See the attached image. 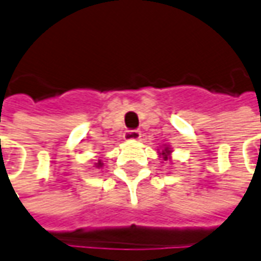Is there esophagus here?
I'll list each match as a JSON object with an SVG mask.
<instances>
[{
	"label": "esophagus",
	"mask_w": 261,
	"mask_h": 261,
	"mask_svg": "<svg viewBox=\"0 0 261 261\" xmlns=\"http://www.w3.org/2000/svg\"><path fill=\"white\" fill-rule=\"evenodd\" d=\"M141 133L138 130H127L124 133V138L125 140H140Z\"/></svg>",
	"instance_id": "esophagus-1"
}]
</instances>
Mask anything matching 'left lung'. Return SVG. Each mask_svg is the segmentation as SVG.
I'll list each match as a JSON object with an SVG mask.
<instances>
[{
  "label": "left lung",
  "instance_id": "8db88e82",
  "mask_svg": "<svg viewBox=\"0 0 261 261\" xmlns=\"http://www.w3.org/2000/svg\"><path fill=\"white\" fill-rule=\"evenodd\" d=\"M166 151H167V150H166ZM163 154H166V153H163ZM164 160H167V157H164Z\"/></svg>",
  "mask_w": 261,
  "mask_h": 261
}]
</instances>
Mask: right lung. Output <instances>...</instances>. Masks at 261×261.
I'll list each match as a JSON object with an SVG mask.
<instances>
[{
    "label": "right lung",
    "instance_id": "right-lung-1",
    "mask_svg": "<svg viewBox=\"0 0 261 261\" xmlns=\"http://www.w3.org/2000/svg\"><path fill=\"white\" fill-rule=\"evenodd\" d=\"M97 167H102V163H101V161H98V163H97Z\"/></svg>",
    "mask_w": 261,
    "mask_h": 261
}]
</instances>
